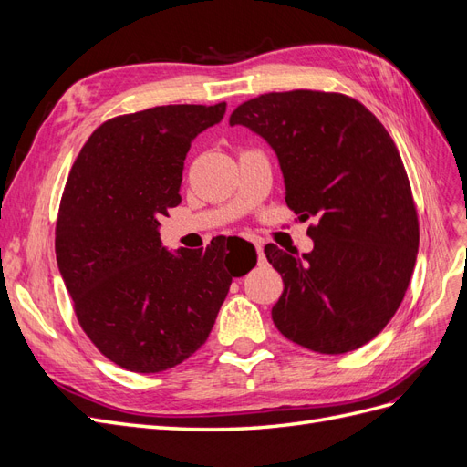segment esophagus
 Listing matches in <instances>:
<instances>
[{
    "label": "esophagus",
    "mask_w": 467,
    "mask_h": 467,
    "mask_svg": "<svg viewBox=\"0 0 467 467\" xmlns=\"http://www.w3.org/2000/svg\"><path fill=\"white\" fill-rule=\"evenodd\" d=\"M253 245H255V251H257V257H259V259L263 261V259H265V255H263V245H261V244H257V242H255V244H253Z\"/></svg>",
    "instance_id": "obj_1"
}]
</instances>
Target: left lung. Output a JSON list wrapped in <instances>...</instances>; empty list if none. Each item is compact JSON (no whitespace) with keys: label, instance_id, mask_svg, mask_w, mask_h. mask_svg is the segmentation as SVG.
I'll return each mask as SVG.
<instances>
[{"label":"left lung","instance_id":"8db88e82","mask_svg":"<svg viewBox=\"0 0 467 467\" xmlns=\"http://www.w3.org/2000/svg\"><path fill=\"white\" fill-rule=\"evenodd\" d=\"M230 124L271 144L288 208L316 220L302 259L265 245L285 282L276 329L321 355L372 341L403 302L419 249L417 206L389 132L357 99L312 89L249 99Z\"/></svg>","mask_w":467,"mask_h":467}]
</instances>
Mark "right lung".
<instances>
[{"label":"right lung","instance_id":"1","mask_svg":"<svg viewBox=\"0 0 467 467\" xmlns=\"http://www.w3.org/2000/svg\"><path fill=\"white\" fill-rule=\"evenodd\" d=\"M225 103L161 105L103 122L83 144L56 220V261L83 333L120 368L153 374L187 360L214 327L237 239L161 247L160 218L181 204L192 140ZM257 261V257H255Z\"/></svg>","mask_w":467,"mask_h":467}]
</instances>
